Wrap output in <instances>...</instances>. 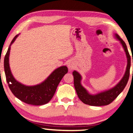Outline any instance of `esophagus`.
<instances>
[{
    "mask_svg": "<svg viewBox=\"0 0 133 133\" xmlns=\"http://www.w3.org/2000/svg\"><path fill=\"white\" fill-rule=\"evenodd\" d=\"M67 67H69V69H72L74 68L75 65L73 64L72 61H69V62L67 63Z\"/></svg>",
    "mask_w": 133,
    "mask_h": 133,
    "instance_id": "obj_1",
    "label": "esophagus"
}]
</instances>
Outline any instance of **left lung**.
Here are the masks:
<instances>
[{"label": "left lung", "instance_id": "obj_1", "mask_svg": "<svg viewBox=\"0 0 133 133\" xmlns=\"http://www.w3.org/2000/svg\"><path fill=\"white\" fill-rule=\"evenodd\" d=\"M116 38L121 42L127 57V66L124 76L121 81L114 88L106 91L98 93L96 95L90 94L81 84V76L76 71L73 72L74 78V86L79 98L86 104L94 106H101L108 105L111 103L119 95L127 84L130 76V69L131 66V58L127 47L125 42L118 35H115ZM133 63V60H132Z\"/></svg>", "mask_w": 133, "mask_h": 133}]
</instances>
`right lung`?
Segmentation results:
<instances>
[{"label":"right lung","instance_id":"1","mask_svg":"<svg viewBox=\"0 0 133 133\" xmlns=\"http://www.w3.org/2000/svg\"><path fill=\"white\" fill-rule=\"evenodd\" d=\"M18 35L12 41L4 59V69L6 79L9 89L16 97L27 104L41 106L51 100L61 79L68 72L66 66L57 68L42 83L35 86H25L15 80L12 75L9 64L11 45Z\"/></svg>","mask_w":133,"mask_h":133}]
</instances>
